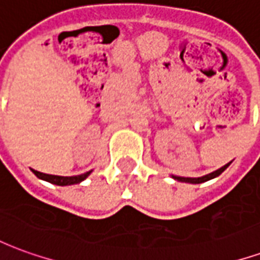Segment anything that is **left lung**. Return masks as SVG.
<instances>
[{
	"label": "left lung",
	"mask_w": 260,
	"mask_h": 260,
	"mask_svg": "<svg viewBox=\"0 0 260 260\" xmlns=\"http://www.w3.org/2000/svg\"><path fill=\"white\" fill-rule=\"evenodd\" d=\"M230 164H231V161L225 164V166H223V167H220L218 170H216V171L210 173V174L203 175V177H196V178H191V177H178V175H171V178H174L175 181H180V182H188V184H202V182H206V181L213 180V178L218 177V175L223 173L224 170L229 167Z\"/></svg>",
	"instance_id": "1"
}]
</instances>
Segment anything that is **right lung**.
Here are the masks:
<instances>
[{
	"mask_svg": "<svg viewBox=\"0 0 260 260\" xmlns=\"http://www.w3.org/2000/svg\"><path fill=\"white\" fill-rule=\"evenodd\" d=\"M33 174L36 175L37 178H40L43 181H47L50 184H54V185L59 186H67V185H75V184H80L82 181H85L89 175L91 174V171H87L85 174L80 175H74V177H61V175H51V174H44V173H40V171H36V170H31Z\"/></svg>",
	"mask_w": 260,
	"mask_h": 260,
	"instance_id": "add662e5",
	"label": "right lung"
}]
</instances>
